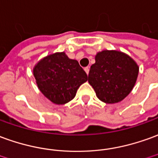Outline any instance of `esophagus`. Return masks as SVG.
<instances>
[{"label":"esophagus","mask_w":158,"mask_h":158,"mask_svg":"<svg viewBox=\"0 0 158 158\" xmlns=\"http://www.w3.org/2000/svg\"><path fill=\"white\" fill-rule=\"evenodd\" d=\"M85 73H86L87 74H89V71H90V68H88V67L85 68Z\"/></svg>","instance_id":"esophagus-1"}]
</instances>
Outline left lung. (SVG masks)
<instances>
[{"instance_id": "1", "label": "left lung", "mask_w": 158, "mask_h": 158, "mask_svg": "<svg viewBox=\"0 0 158 158\" xmlns=\"http://www.w3.org/2000/svg\"><path fill=\"white\" fill-rule=\"evenodd\" d=\"M88 82L102 102L115 103L122 101L133 90L139 74V66L125 53L102 50L95 57Z\"/></svg>"}]
</instances>
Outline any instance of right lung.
I'll return each mask as SVG.
<instances>
[{"mask_svg": "<svg viewBox=\"0 0 158 158\" xmlns=\"http://www.w3.org/2000/svg\"><path fill=\"white\" fill-rule=\"evenodd\" d=\"M38 89L56 104H65L75 97L77 90L88 77L79 62L64 52L46 56L33 68Z\"/></svg>", "mask_w": 158, "mask_h": 158, "instance_id": "right-lung-1", "label": "right lung"}]
</instances>
